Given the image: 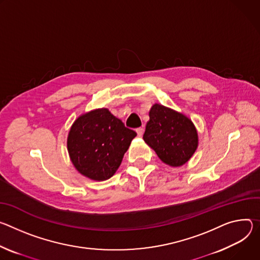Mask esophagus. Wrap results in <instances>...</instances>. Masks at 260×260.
Instances as JSON below:
<instances>
[{
    "mask_svg": "<svg viewBox=\"0 0 260 260\" xmlns=\"http://www.w3.org/2000/svg\"><path fill=\"white\" fill-rule=\"evenodd\" d=\"M143 132H145V129L141 128V127H139V128H137V129H136V133H137V135H138L139 137H141V136H142Z\"/></svg>",
    "mask_w": 260,
    "mask_h": 260,
    "instance_id": "obj_1",
    "label": "esophagus"
}]
</instances>
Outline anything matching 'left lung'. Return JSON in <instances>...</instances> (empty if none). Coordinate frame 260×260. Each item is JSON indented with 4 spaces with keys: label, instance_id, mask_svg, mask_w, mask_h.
I'll return each instance as SVG.
<instances>
[{
    "label": "left lung",
    "instance_id": "1",
    "mask_svg": "<svg viewBox=\"0 0 260 260\" xmlns=\"http://www.w3.org/2000/svg\"><path fill=\"white\" fill-rule=\"evenodd\" d=\"M143 140L161 161L175 167L185 164L198 145L193 123L184 114L160 104L153 105L150 110Z\"/></svg>",
    "mask_w": 260,
    "mask_h": 260
}]
</instances>
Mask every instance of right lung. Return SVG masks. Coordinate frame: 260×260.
<instances>
[{
  "label": "right lung",
  "mask_w": 260,
  "mask_h": 260,
  "mask_svg": "<svg viewBox=\"0 0 260 260\" xmlns=\"http://www.w3.org/2000/svg\"><path fill=\"white\" fill-rule=\"evenodd\" d=\"M136 132L106 108L82 114L72 125L67 147L81 175L105 181L117 171Z\"/></svg>",
  "instance_id": "add662e5"
}]
</instances>
